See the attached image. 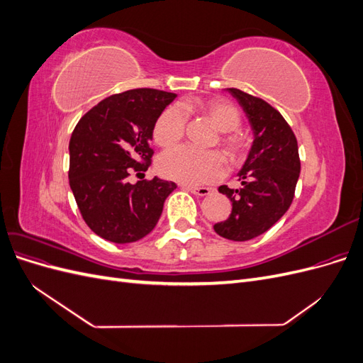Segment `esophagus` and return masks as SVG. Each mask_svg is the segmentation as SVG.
Segmentation results:
<instances>
[{
    "label": "esophagus",
    "instance_id": "1",
    "mask_svg": "<svg viewBox=\"0 0 363 363\" xmlns=\"http://www.w3.org/2000/svg\"><path fill=\"white\" fill-rule=\"evenodd\" d=\"M184 189H188L189 192H192V194H195V195H199V196H206V195H208L212 192V189L211 188H204V186H183Z\"/></svg>",
    "mask_w": 363,
    "mask_h": 363
}]
</instances>
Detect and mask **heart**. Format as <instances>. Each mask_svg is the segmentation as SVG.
Instances as JSON below:
<instances>
[{"label":"heart","instance_id":"heart-1","mask_svg":"<svg viewBox=\"0 0 363 363\" xmlns=\"http://www.w3.org/2000/svg\"><path fill=\"white\" fill-rule=\"evenodd\" d=\"M186 112L196 111L221 131L219 145L230 160H239L248 148V136L239 128L240 113L238 108L224 100H208L186 103ZM186 115L179 106H169L159 115L152 138L160 147H171L183 138ZM157 168L163 177L183 184L211 183L221 177L225 160L216 151H199L191 147H175L164 151L159 157Z\"/></svg>","mask_w":363,"mask_h":363}]
</instances>
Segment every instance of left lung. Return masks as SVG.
Returning <instances> with one entry per match:
<instances>
[{
  "mask_svg": "<svg viewBox=\"0 0 363 363\" xmlns=\"http://www.w3.org/2000/svg\"><path fill=\"white\" fill-rule=\"evenodd\" d=\"M227 91L244 108L255 140L238 174L242 188L219 186L218 191L232 201V213L213 228L219 236L244 242L265 233L286 213L301 164L296 138L279 111L235 87Z\"/></svg>",
  "mask_w": 363,
  "mask_h": 363,
  "instance_id": "1",
  "label": "left lung"
}]
</instances>
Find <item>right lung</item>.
<instances>
[{"instance_id": "obj_1", "label": "right lung", "mask_w": 363, "mask_h": 363, "mask_svg": "<svg viewBox=\"0 0 363 363\" xmlns=\"http://www.w3.org/2000/svg\"><path fill=\"white\" fill-rule=\"evenodd\" d=\"M177 96L131 89L104 98L75 125L69 140V186L84 223L115 244H130L156 227L177 184L155 177L136 184L131 171H147L159 115Z\"/></svg>"}]
</instances>
